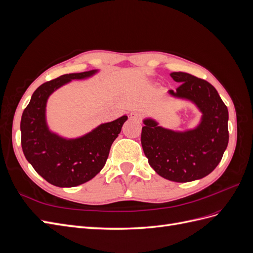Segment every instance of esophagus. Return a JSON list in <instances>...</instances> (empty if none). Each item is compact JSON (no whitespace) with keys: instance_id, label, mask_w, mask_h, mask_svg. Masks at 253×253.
<instances>
[{"instance_id":"esophagus-1","label":"esophagus","mask_w":253,"mask_h":253,"mask_svg":"<svg viewBox=\"0 0 253 253\" xmlns=\"http://www.w3.org/2000/svg\"><path fill=\"white\" fill-rule=\"evenodd\" d=\"M129 119H131V120H136V121H140L142 119V114H140L139 112L129 113Z\"/></svg>"}]
</instances>
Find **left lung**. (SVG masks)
Returning <instances> with one entry per match:
<instances>
[{
    "label": "left lung",
    "instance_id": "left-lung-1",
    "mask_svg": "<svg viewBox=\"0 0 253 253\" xmlns=\"http://www.w3.org/2000/svg\"><path fill=\"white\" fill-rule=\"evenodd\" d=\"M180 85L169 94L194 102L203 113L194 129L174 132L153 119L143 120L141 145L150 166L162 177L176 182L201 179L221 160L229 141L228 109L217 90L188 73H172Z\"/></svg>",
    "mask_w": 253,
    "mask_h": 253
}]
</instances>
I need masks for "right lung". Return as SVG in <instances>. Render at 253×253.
Returning a JSON list of instances; mask_svg holds the SVG:
<instances>
[{
	"instance_id": "add662e5",
	"label": "right lung",
	"mask_w": 253,
	"mask_h": 253,
	"mask_svg": "<svg viewBox=\"0 0 253 253\" xmlns=\"http://www.w3.org/2000/svg\"><path fill=\"white\" fill-rule=\"evenodd\" d=\"M97 71L66 74L38 87L22 114L21 144L27 162L53 186L71 188L94 178L104 167L111 145L127 119L122 116L99 126L77 139L51 133L45 120L49 95L74 79H84Z\"/></svg>"
}]
</instances>
